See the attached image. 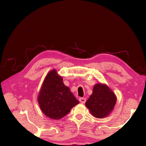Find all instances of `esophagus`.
Returning <instances> with one entry per match:
<instances>
[{
  "label": "esophagus",
  "mask_w": 146,
  "mask_h": 146,
  "mask_svg": "<svg viewBox=\"0 0 146 146\" xmlns=\"http://www.w3.org/2000/svg\"><path fill=\"white\" fill-rule=\"evenodd\" d=\"M79 100L82 104H85V102H86V99L83 98H80Z\"/></svg>",
  "instance_id": "34e87169"
}]
</instances>
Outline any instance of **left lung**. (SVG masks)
<instances>
[{
    "label": "left lung",
    "mask_w": 146,
    "mask_h": 146,
    "mask_svg": "<svg viewBox=\"0 0 146 146\" xmlns=\"http://www.w3.org/2000/svg\"><path fill=\"white\" fill-rule=\"evenodd\" d=\"M116 102L117 96L105 84L97 83L85 106L94 117L103 118L111 113Z\"/></svg>",
    "instance_id": "1"
}]
</instances>
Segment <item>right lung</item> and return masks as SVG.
Here are the masks:
<instances>
[{
    "instance_id": "obj_1",
    "label": "right lung",
    "mask_w": 146,
    "mask_h": 146,
    "mask_svg": "<svg viewBox=\"0 0 146 146\" xmlns=\"http://www.w3.org/2000/svg\"><path fill=\"white\" fill-rule=\"evenodd\" d=\"M37 99L42 112L53 119L62 118L79 103L55 69L46 76Z\"/></svg>"
}]
</instances>
